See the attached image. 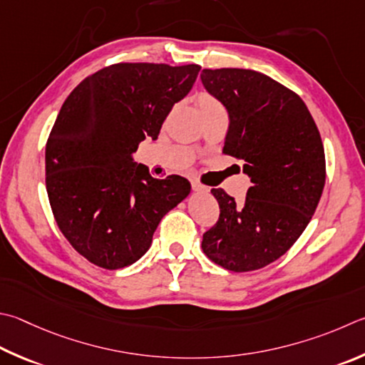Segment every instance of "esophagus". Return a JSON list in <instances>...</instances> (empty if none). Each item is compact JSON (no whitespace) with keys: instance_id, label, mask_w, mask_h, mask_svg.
Here are the masks:
<instances>
[{"instance_id":"1","label":"esophagus","mask_w":365,"mask_h":365,"mask_svg":"<svg viewBox=\"0 0 365 365\" xmlns=\"http://www.w3.org/2000/svg\"><path fill=\"white\" fill-rule=\"evenodd\" d=\"M191 187H193V191H196V193H209V188L204 187L200 182H193Z\"/></svg>"}]
</instances>
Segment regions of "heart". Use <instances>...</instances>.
Returning <instances> with one entry per match:
<instances>
[{"label": "heart", "instance_id": "heart-1", "mask_svg": "<svg viewBox=\"0 0 365 365\" xmlns=\"http://www.w3.org/2000/svg\"><path fill=\"white\" fill-rule=\"evenodd\" d=\"M200 103H201V107H204V105H217L218 102H217V101H214V98H212V97L204 96V97H201Z\"/></svg>", "mask_w": 365, "mask_h": 365}]
</instances>
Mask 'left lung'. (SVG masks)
Segmentation results:
<instances>
[{"instance_id":"1","label":"left lung","mask_w":365,"mask_h":365,"mask_svg":"<svg viewBox=\"0 0 365 365\" xmlns=\"http://www.w3.org/2000/svg\"><path fill=\"white\" fill-rule=\"evenodd\" d=\"M201 81L228 111L223 153L244 160V202L210 190L220 218L202 236L212 262L236 273L274 262L307 228L326 183V156L313 116L295 92L254 70H202Z\"/></svg>"}]
</instances>
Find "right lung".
<instances>
[{
  "label": "right lung",
  "mask_w": 365,
  "mask_h": 365,
  "mask_svg": "<svg viewBox=\"0 0 365 365\" xmlns=\"http://www.w3.org/2000/svg\"><path fill=\"white\" fill-rule=\"evenodd\" d=\"M201 67L115 63L83 79L46 143V190L58 228L78 254L105 269L137 262L161 218L190 195L180 175H150L132 155L156 140L165 116Z\"/></svg>",
  "instance_id": "right-lung-1"
}]
</instances>
